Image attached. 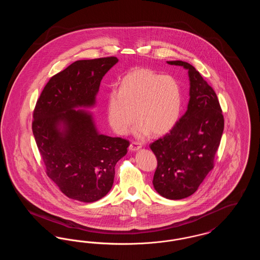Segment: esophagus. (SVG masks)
I'll return each mask as SVG.
<instances>
[{"mask_svg": "<svg viewBox=\"0 0 260 260\" xmlns=\"http://www.w3.org/2000/svg\"><path fill=\"white\" fill-rule=\"evenodd\" d=\"M140 148H141V145H140L138 142H136V141H135V142H132L131 145H129V150H131V151H134V152L137 151L138 149Z\"/></svg>", "mask_w": 260, "mask_h": 260, "instance_id": "1", "label": "esophagus"}]
</instances>
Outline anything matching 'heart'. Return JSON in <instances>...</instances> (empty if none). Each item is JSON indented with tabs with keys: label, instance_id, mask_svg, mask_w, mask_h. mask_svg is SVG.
I'll list each match as a JSON object with an SVG mask.
<instances>
[{
	"label": "heart",
	"instance_id": "heart-1",
	"mask_svg": "<svg viewBox=\"0 0 260 260\" xmlns=\"http://www.w3.org/2000/svg\"><path fill=\"white\" fill-rule=\"evenodd\" d=\"M180 110L181 90L177 82L147 68L125 75L120 89L109 92L106 104L108 123L122 136L129 132L136 118L137 136L165 135L176 124Z\"/></svg>",
	"mask_w": 260,
	"mask_h": 260
}]
</instances>
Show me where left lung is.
<instances>
[{
    "label": "left lung",
    "mask_w": 260,
    "mask_h": 260,
    "mask_svg": "<svg viewBox=\"0 0 260 260\" xmlns=\"http://www.w3.org/2000/svg\"><path fill=\"white\" fill-rule=\"evenodd\" d=\"M168 63L188 70L190 99L171 132L150 144L158 161L153 185L162 197L181 200L195 193L213 169L224 118L215 91L194 66L181 60Z\"/></svg>",
    "instance_id": "obj_1"
}]
</instances>
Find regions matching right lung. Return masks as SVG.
<instances>
[{
  "instance_id": "right-lung-1",
  "label": "right lung",
  "mask_w": 260,
  "mask_h": 260,
  "mask_svg": "<svg viewBox=\"0 0 260 260\" xmlns=\"http://www.w3.org/2000/svg\"><path fill=\"white\" fill-rule=\"evenodd\" d=\"M115 56L78 60L52 76L38 99L32 131L46 173L68 198L92 203L112 188L129 141L99 135L88 112Z\"/></svg>"
}]
</instances>
